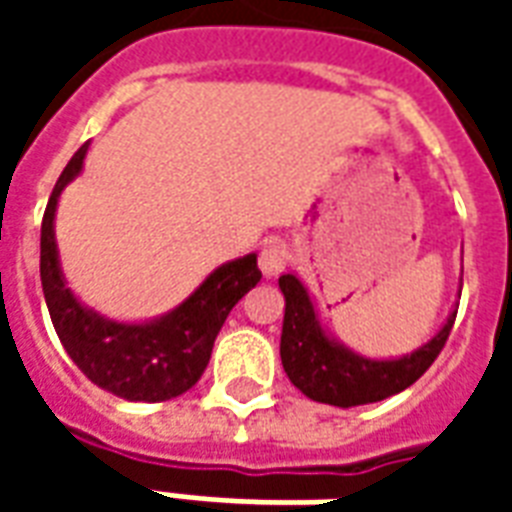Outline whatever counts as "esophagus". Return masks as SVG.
Returning <instances> with one entry per match:
<instances>
[{
  "instance_id": "obj_1",
  "label": "esophagus",
  "mask_w": 512,
  "mask_h": 512,
  "mask_svg": "<svg viewBox=\"0 0 512 512\" xmlns=\"http://www.w3.org/2000/svg\"><path fill=\"white\" fill-rule=\"evenodd\" d=\"M257 263H260V271H263L266 277H277V274H282L285 266L290 263L288 244H285V241H268V244H263Z\"/></svg>"
}]
</instances>
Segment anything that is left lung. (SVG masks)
I'll use <instances>...</instances> for the list:
<instances>
[{
  "label": "left lung",
  "mask_w": 512,
  "mask_h": 512,
  "mask_svg": "<svg viewBox=\"0 0 512 512\" xmlns=\"http://www.w3.org/2000/svg\"><path fill=\"white\" fill-rule=\"evenodd\" d=\"M279 288L285 293V323L279 343L282 367L293 386L329 406H365L403 392L436 362L455 323L452 312L444 329L419 351L392 362H376L351 354L348 348L332 343L323 334L310 296L293 274H282Z\"/></svg>",
  "instance_id": "8db88e82"
}]
</instances>
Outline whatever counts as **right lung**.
<instances>
[{
    "mask_svg": "<svg viewBox=\"0 0 512 512\" xmlns=\"http://www.w3.org/2000/svg\"><path fill=\"white\" fill-rule=\"evenodd\" d=\"M84 153L87 145L79 147L68 167L62 169L40 224V282L51 323L76 367L106 392L147 403L178 397L200 381L222 323L238 299L263 277L257 257L246 255L216 268L194 290V296L161 321L128 326L104 321L95 312L84 310L65 288L54 244L57 200L65 183L79 175Z\"/></svg>",
    "mask_w": 512,
    "mask_h": 512,
    "instance_id": "right-lung-1",
    "label": "right lung"
}]
</instances>
